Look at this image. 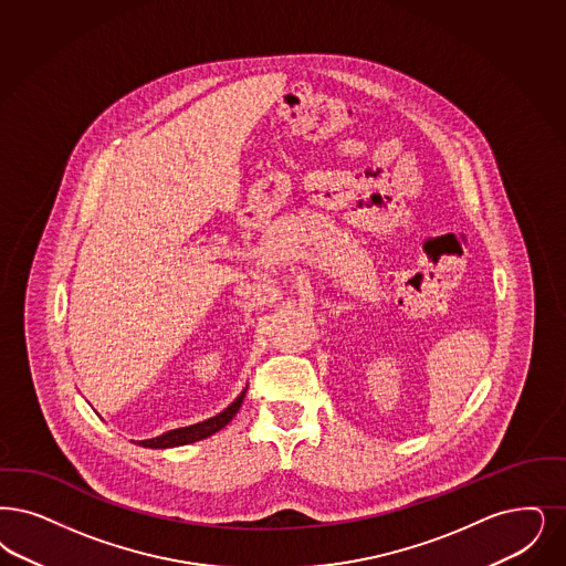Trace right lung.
I'll return each instance as SVG.
<instances>
[{"mask_svg":"<svg viewBox=\"0 0 566 566\" xmlns=\"http://www.w3.org/2000/svg\"><path fill=\"white\" fill-rule=\"evenodd\" d=\"M244 396H247V387L240 391V396L223 408L219 415L210 417V419H203L200 423H193V426H185V428H177V430L164 431L156 438H147V440H136L138 447H145V449H172V447H182V444H193L198 440H203L212 433H217L219 430H223L227 423L235 417V412L242 407L244 402Z\"/></svg>","mask_w":566,"mask_h":566,"instance_id":"obj_1","label":"right lung"}]
</instances>
